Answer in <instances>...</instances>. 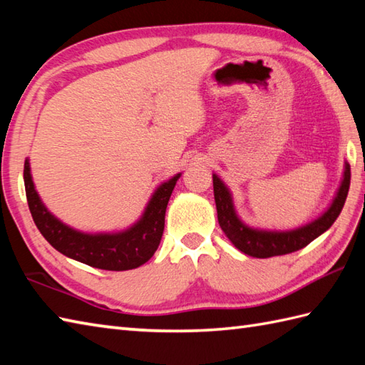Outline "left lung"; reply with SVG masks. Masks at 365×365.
Listing matches in <instances>:
<instances>
[{
  "mask_svg": "<svg viewBox=\"0 0 365 365\" xmlns=\"http://www.w3.org/2000/svg\"><path fill=\"white\" fill-rule=\"evenodd\" d=\"M350 165L345 163L344 178L336 196L328 210L317 220L292 230H263L250 227L238 218L229 188L218 175L213 174V192L220 226L232 245L251 257L268 259L273 255H284L302 250L317 237H320L323 232H327L337 220L344 208L348 188H350Z\"/></svg>",
  "mask_w": 365,
  "mask_h": 365,
  "instance_id": "8db88e82",
  "label": "left lung"
}]
</instances>
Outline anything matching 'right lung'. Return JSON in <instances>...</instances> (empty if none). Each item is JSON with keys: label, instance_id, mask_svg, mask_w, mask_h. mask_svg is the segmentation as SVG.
I'll use <instances>...</instances> for the list:
<instances>
[{"label": "right lung", "instance_id": "obj_1", "mask_svg": "<svg viewBox=\"0 0 365 365\" xmlns=\"http://www.w3.org/2000/svg\"><path fill=\"white\" fill-rule=\"evenodd\" d=\"M180 175L175 174L155 190L143 216L131 227L113 234H86L68 227L46 210L36 191L28 158L23 169L29 212L46 242L67 257L108 271L138 268L155 254L165 230L169 197Z\"/></svg>", "mask_w": 365, "mask_h": 365}]
</instances>
